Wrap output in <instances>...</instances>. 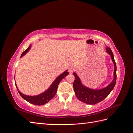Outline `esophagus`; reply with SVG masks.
Instances as JSON below:
<instances>
[{
  "instance_id": "esophagus-1",
  "label": "esophagus",
  "mask_w": 133,
  "mask_h": 133,
  "mask_svg": "<svg viewBox=\"0 0 133 133\" xmlns=\"http://www.w3.org/2000/svg\"><path fill=\"white\" fill-rule=\"evenodd\" d=\"M74 70V67L73 66H70L69 68V69H68V71H69L70 73H73Z\"/></svg>"
}]
</instances>
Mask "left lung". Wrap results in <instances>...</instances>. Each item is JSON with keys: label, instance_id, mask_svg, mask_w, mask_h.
Listing matches in <instances>:
<instances>
[{"label": "left lung", "instance_id": "obj_1", "mask_svg": "<svg viewBox=\"0 0 133 133\" xmlns=\"http://www.w3.org/2000/svg\"><path fill=\"white\" fill-rule=\"evenodd\" d=\"M106 51L111 56L112 62L114 64V79L111 83L107 87L102 89H92L83 85L80 78L75 73L73 74L75 76V80L73 83V88L75 95L77 98L83 103L90 105H94L102 102L110 94L114 89L116 80V65L114 60V55L109 47H107Z\"/></svg>", "mask_w": 133, "mask_h": 133}]
</instances>
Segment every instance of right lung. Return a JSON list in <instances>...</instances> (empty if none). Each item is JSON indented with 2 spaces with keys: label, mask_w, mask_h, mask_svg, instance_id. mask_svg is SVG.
I'll list each match as a JSON object with an SVG mask.
<instances>
[{
  "label": "right lung",
  "mask_w": 133,
  "mask_h": 133,
  "mask_svg": "<svg viewBox=\"0 0 133 133\" xmlns=\"http://www.w3.org/2000/svg\"><path fill=\"white\" fill-rule=\"evenodd\" d=\"M30 48H31V45H29V46L28 48L27 49H26L23 52L22 54L21 55V58H22L23 55H24L29 50ZM68 74H69V73H68V70H66V71H64V73H63L62 74H60L57 78H56V79L53 82V83H52L50 87L48 88L45 91H44V92H43V93L36 96H29V95H26L23 94L22 92L20 91L18 89V87L17 86L16 83H15V85L17 88L19 94L21 95V96L24 99H25L27 102H28L31 104H34V105H44V104L47 103L48 102H49L51 99H53V98L54 97V96L55 95L56 93H57L58 86L59 85V83L61 82V80L64 77H65V76Z\"/></svg>",
  "instance_id": "add662e5"
}]
</instances>
